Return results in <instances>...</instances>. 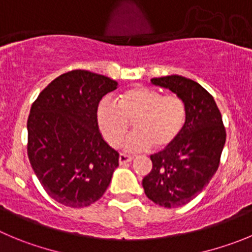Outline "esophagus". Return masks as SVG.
Segmentation results:
<instances>
[{
    "instance_id": "esophagus-1",
    "label": "esophagus",
    "mask_w": 252,
    "mask_h": 252,
    "mask_svg": "<svg viewBox=\"0 0 252 252\" xmlns=\"http://www.w3.org/2000/svg\"><path fill=\"white\" fill-rule=\"evenodd\" d=\"M131 160H133V157H131V155L124 154V153H121V154H119V164H121V165L129 163V161Z\"/></svg>"
}]
</instances>
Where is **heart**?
Returning <instances> with one entry per match:
<instances>
[{"label": "heart", "instance_id": "heart-1", "mask_svg": "<svg viewBox=\"0 0 252 252\" xmlns=\"http://www.w3.org/2000/svg\"><path fill=\"white\" fill-rule=\"evenodd\" d=\"M188 109L178 94H163L145 86H133L117 97L115 104L104 99L98 104L97 123L104 139L118 147L133 123L134 131L124 148L138 152L149 148L165 149L184 129Z\"/></svg>", "mask_w": 252, "mask_h": 252}]
</instances>
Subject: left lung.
<instances>
[{
  "mask_svg": "<svg viewBox=\"0 0 252 252\" xmlns=\"http://www.w3.org/2000/svg\"><path fill=\"white\" fill-rule=\"evenodd\" d=\"M184 99L187 122L179 138L150 155L152 171L143 179L145 195L164 208L191 201L209 184L220 164L226 130L213 95L204 87L182 76L153 78Z\"/></svg>",
  "mask_w": 252,
  "mask_h": 252,
  "instance_id": "obj_1",
  "label": "left lung"
}]
</instances>
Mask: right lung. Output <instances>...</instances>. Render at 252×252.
<instances>
[{"label": "right lung", "mask_w": 252, "mask_h": 252, "mask_svg": "<svg viewBox=\"0 0 252 252\" xmlns=\"http://www.w3.org/2000/svg\"><path fill=\"white\" fill-rule=\"evenodd\" d=\"M118 83L76 69L39 93L27 121V154L47 194L62 205L84 208L99 200L119 165V153L102 138L97 108Z\"/></svg>", "instance_id": "obj_1"}]
</instances>
